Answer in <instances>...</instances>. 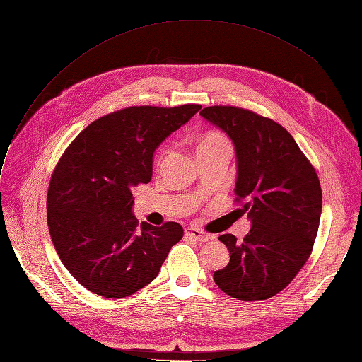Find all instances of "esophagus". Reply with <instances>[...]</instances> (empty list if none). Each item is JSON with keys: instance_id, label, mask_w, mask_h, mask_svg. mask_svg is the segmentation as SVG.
<instances>
[{"instance_id": "34e87169", "label": "esophagus", "mask_w": 362, "mask_h": 362, "mask_svg": "<svg viewBox=\"0 0 362 362\" xmlns=\"http://www.w3.org/2000/svg\"><path fill=\"white\" fill-rule=\"evenodd\" d=\"M184 233H185L187 238L199 241V243H206V241H209L211 238H213V236H211V235H206V233H204L202 230H199V229L192 228V226H190V228H185Z\"/></svg>"}]
</instances>
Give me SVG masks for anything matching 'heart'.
<instances>
[{"instance_id": "obj_1", "label": "heart", "mask_w": 362, "mask_h": 362, "mask_svg": "<svg viewBox=\"0 0 362 362\" xmlns=\"http://www.w3.org/2000/svg\"><path fill=\"white\" fill-rule=\"evenodd\" d=\"M197 149H199V154H201L208 151H216V149H230V145L226 139V136L221 134L220 132H208L201 138ZM166 154H168V149H165V151L160 154L158 161H163Z\"/></svg>"}]
</instances>
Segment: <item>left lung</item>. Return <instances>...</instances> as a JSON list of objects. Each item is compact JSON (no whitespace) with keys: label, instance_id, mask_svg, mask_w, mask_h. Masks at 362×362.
<instances>
[{"label":"left lung","instance_id":"1","mask_svg":"<svg viewBox=\"0 0 362 362\" xmlns=\"http://www.w3.org/2000/svg\"><path fill=\"white\" fill-rule=\"evenodd\" d=\"M201 115L228 133L238 158L235 202L252 220L244 240H218L230 260L214 272L218 288L240 301H262L288 286L308 260L319 229L317 173L292 134L271 118L236 106Z\"/></svg>","mask_w":362,"mask_h":362}]
</instances>
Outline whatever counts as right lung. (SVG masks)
Segmentation results:
<instances>
[{
    "label": "right lung",
    "mask_w": 362,
    "mask_h": 362,
    "mask_svg": "<svg viewBox=\"0 0 362 362\" xmlns=\"http://www.w3.org/2000/svg\"><path fill=\"white\" fill-rule=\"evenodd\" d=\"M201 107L119 109L91 122L62 153L47 189V226L62 265L90 292H138L182 238L177 221L139 224L132 189L151 181L156 148Z\"/></svg>",
    "instance_id": "add662e5"
}]
</instances>
